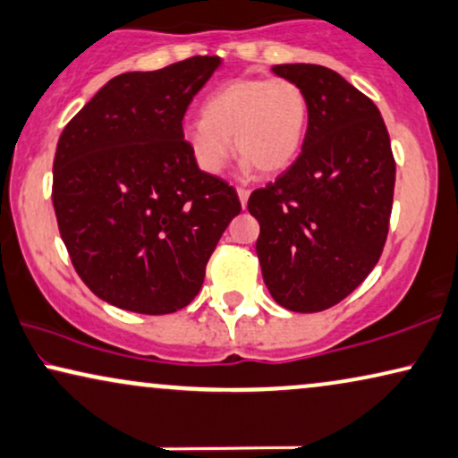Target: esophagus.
<instances>
[{"label": "esophagus", "mask_w": 458, "mask_h": 458, "mask_svg": "<svg viewBox=\"0 0 458 458\" xmlns=\"http://www.w3.org/2000/svg\"><path fill=\"white\" fill-rule=\"evenodd\" d=\"M237 195H240L242 206H246L248 204V198H250V191H248L246 187H237Z\"/></svg>", "instance_id": "34e87169"}]
</instances>
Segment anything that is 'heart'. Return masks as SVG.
I'll return each instance as SVG.
<instances>
[{"instance_id": "obj_1", "label": "heart", "mask_w": 458, "mask_h": 458, "mask_svg": "<svg viewBox=\"0 0 458 458\" xmlns=\"http://www.w3.org/2000/svg\"><path fill=\"white\" fill-rule=\"evenodd\" d=\"M309 126L307 92L293 80L237 77L201 105V117L182 130L187 149L206 174L227 168L233 145L242 165L265 174L286 170L299 156Z\"/></svg>"}]
</instances>
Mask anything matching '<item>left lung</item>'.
Masks as SVG:
<instances>
[{"mask_svg": "<svg viewBox=\"0 0 458 458\" xmlns=\"http://www.w3.org/2000/svg\"><path fill=\"white\" fill-rule=\"evenodd\" d=\"M307 92L301 156L276 182L252 191L257 254L277 305L296 313L335 307L381 259L394 206L395 159L381 111L319 64H276Z\"/></svg>", "mask_w": 458, "mask_h": 458, "instance_id": "8db88e82", "label": "left lung"}]
</instances>
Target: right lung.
Masks as SVG:
<instances>
[{
  "mask_svg": "<svg viewBox=\"0 0 458 458\" xmlns=\"http://www.w3.org/2000/svg\"><path fill=\"white\" fill-rule=\"evenodd\" d=\"M221 64L191 56L122 73L64 126L52 204L77 276L98 299L164 316L187 307L242 204L198 168L182 139L189 103Z\"/></svg>",
  "mask_w": 458,
  "mask_h": 458,
  "instance_id": "right-lung-1",
  "label": "right lung"
}]
</instances>
